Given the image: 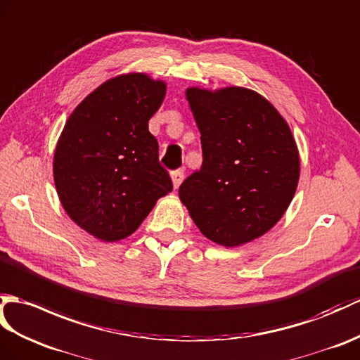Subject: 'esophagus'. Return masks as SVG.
<instances>
[{"label":"esophagus","mask_w":360,"mask_h":360,"mask_svg":"<svg viewBox=\"0 0 360 360\" xmlns=\"http://www.w3.org/2000/svg\"><path fill=\"white\" fill-rule=\"evenodd\" d=\"M184 179V170H174L172 172V181H173V187L178 188L181 186V182Z\"/></svg>","instance_id":"34e87169"}]
</instances>
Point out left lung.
Here are the masks:
<instances>
[{"label": "left lung", "instance_id": "1", "mask_svg": "<svg viewBox=\"0 0 360 360\" xmlns=\"http://www.w3.org/2000/svg\"><path fill=\"white\" fill-rule=\"evenodd\" d=\"M200 131L202 165L179 198L205 238L238 247L269 231L299 181V153L285 120L256 91L187 89Z\"/></svg>", "mask_w": 360, "mask_h": 360}]
</instances>
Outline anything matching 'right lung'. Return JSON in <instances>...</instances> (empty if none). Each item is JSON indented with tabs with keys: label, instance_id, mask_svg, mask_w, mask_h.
Instances as JSON below:
<instances>
[{
	"label": "right lung",
	"instance_id": "obj_1",
	"mask_svg": "<svg viewBox=\"0 0 360 360\" xmlns=\"http://www.w3.org/2000/svg\"><path fill=\"white\" fill-rule=\"evenodd\" d=\"M165 84L144 73L105 81L75 108L58 141L53 176L67 214L95 238L130 236L173 184L148 120Z\"/></svg>",
	"mask_w": 360,
	"mask_h": 360
}]
</instances>
